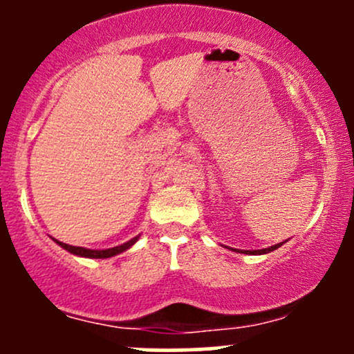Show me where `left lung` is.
I'll return each instance as SVG.
<instances>
[{"mask_svg":"<svg viewBox=\"0 0 354 354\" xmlns=\"http://www.w3.org/2000/svg\"><path fill=\"white\" fill-rule=\"evenodd\" d=\"M284 243V241H283ZM283 243H277V245H274V246H269V248H263V250H252V252H248V250H246V252H241V253H250V255H257V253H259V255H262V253H269V252H274V250H277L279 248L281 245Z\"/></svg>","mask_w":354,"mask_h":354,"instance_id":"1","label":"left lung"}]
</instances>
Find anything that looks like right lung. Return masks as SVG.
I'll return each mask as SVG.
<instances>
[{"mask_svg": "<svg viewBox=\"0 0 354 354\" xmlns=\"http://www.w3.org/2000/svg\"><path fill=\"white\" fill-rule=\"evenodd\" d=\"M137 240H138V236H135L133 240L127 241V243L114 246V248H108V250H91V248H84V246H71V245L62 243V241H58V240H55V241L62 246V248H65L66 252L73 253V255L87 257V259H109V257H114V255H118V253H121V252H124V250L130 248V246L133 245Z\"/></svg>", "mask_w": 354, "mask_h": 354, "instance_id": "obj_1", "label": "right lung"}]
</instances>
